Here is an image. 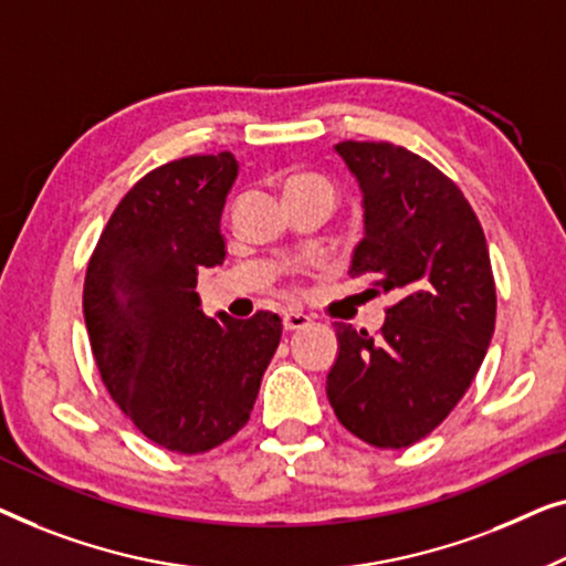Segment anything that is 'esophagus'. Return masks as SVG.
<instances>
[{"mask_svg":"<svg viewBox=\"0 0 566 566\" xmlns=\"http://www.w3.org/2000/svg\"><path fill=\"white\" fill-rule=\"evenodd\" d=\"M282 323H284V331H300V328H307L310 317L305 313H284Z\"/></svg>","mask_w":566,"mask_h":566,"instance_id":"1","label":"esophagus"}]
</instances>
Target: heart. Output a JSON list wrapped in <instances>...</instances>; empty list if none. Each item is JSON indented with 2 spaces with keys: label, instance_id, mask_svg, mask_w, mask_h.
Returning <instances> with one entry per match:
<instances>
[{
  "label": "heart",
  "instance_id": "heart-1",
  "mask_svg": "<svg viewBox=\"0 0 566 566\" xmlns=\"http://www.w3.org/2000/svg\"><path fill=\"white\" fill-rule=\"evenodd\" d=\"M297 192H321V195H328L331 200L336 202V187H333L328 179L317 177V174H297V177L286 181V197Z\"/></svg>",
  "mask_w": 566,
  "mask_h": 566
}]
</instances>
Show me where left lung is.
I'll return each mask as SVG.
<instances>
[{"mask_svg":"<svg viewBox=\"0 0 566 566\" xmlns=\"http://www.w3.org/2000/svg\"><path fill=\"white\" fill-rule=\"evenodd\" d=\"M364 195L352 276L395 305L377 336L336 323L325 381L344 428L377 449H405L441 426L472 385L495 331V276L482 226L431 161L392 143L336 146Z\"/></svg>","mask_w":566,"mask_h":566,"instance_id":"left-lung-1","label":"left lung"}]
</instances>
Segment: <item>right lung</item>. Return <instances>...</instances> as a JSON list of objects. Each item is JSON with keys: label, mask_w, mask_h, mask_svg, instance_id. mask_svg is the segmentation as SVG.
Segmentation results:
<instances>
[{"label": "right lung", "mask_w": 566, "mask_h": 566, "mask_svg": "<svg viewBox=\"0 0 566 566\" xmlns=\"http://www.w3.org/2000/svg\"><path fill=\"white\" fill-rule=\"evenodd\" d=\"M233 154L187 156L135 181L102 230L84 280V321L107 392L164 449L205 453L249 423L280 346V315L200 310L197 272L226 261L220 214Z\"/></svg>", "instance_id": "1"}]
</instances>
